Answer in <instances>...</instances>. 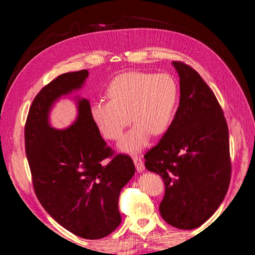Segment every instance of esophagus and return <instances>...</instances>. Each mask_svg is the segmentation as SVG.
Instances as JSON below:
<instances>
[{"label": "esophagus", "mask_w": 255, "mask_h": 255, "mask_svg": "<svg viewBox=\"0 0 255 255\" xmlns=\"http://www.w3.org/2000/svg\"><path fill=\"white\" fill-rule=\"evenodd\" d=\"M133 160H134V164H135L137 171L142 172L144 170V164H143V160L140 158V156L133 155Z\"/></svg>", "instance_id": "34e87169"}]
</instances>
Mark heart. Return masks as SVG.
Wrapping results in <instances>:
<instances>
[{
    "mask_svg": "<svg viewBox=\"0 0 255 255\" xmlns=\"http://www.w3.org/2000/svg\"><path fill=\"white\" fill-rule=\"evenodd\" d=\"M107 95L110 101L101 100L91 105V118L111 140L119 139L130 119L135 121L120 141L123 150L133 152L148 143L151 133L164 134L170 127L179 88L166 73L128 72L116 76L107 87Z\"/></svg>",
    "mask_w": 255,
    "mask_h": 255,
    "instance_id": "b5f03b06",
    "label": "heart"
}]
</instances>
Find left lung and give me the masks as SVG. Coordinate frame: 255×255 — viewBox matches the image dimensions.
I'll return each mask as SVG.
<instances>
[{
	"label": "left lung",
	"instance_id": "8db88e82",
	"mask_svg": "<svg viewBox=\"0 0 255 255\" xmlns=\"http://www.w3.org/2000/svg\"><path fill=\"white\" fill-rule=\"evenodd\" d=\"M180 105L159 142L144 154V166L161 176L164 220L181 230L198 228L225 199L231 181L229 128L213 90L183 61Z\"/></svg>",
	"mask_w": 255,
	"mask_h": 255
}]
</instances>
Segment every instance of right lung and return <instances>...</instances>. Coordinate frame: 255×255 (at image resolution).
<instances>
[{
  "mask_svg": "<svg viewBox=\"0 0 255 255\" xmlns=\"http://www.w3.org/2000/svg\"><path fill=\"white\" fill-rule=\"evenodd\" d=\"M87 76V70L64 73L38 92L24 141L33 187L44 210L71 233L99 239L120 225L118 200L135 172L133 159L106 144L86 99L80 100L78 120L70 128H52L48 121L53 102L81 88Z\"/></svg>",
  "mask_w": 255,
  "mask_h": 255,
  "instance_id": "obj_1",
  "label": "right lung"
}]
</instances>
